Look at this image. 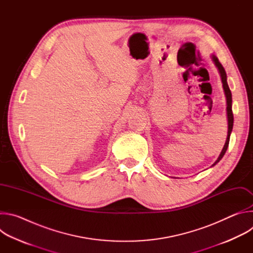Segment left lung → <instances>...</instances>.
<instances>
[{"instance_id":"1","label":"left lung","mask_w":253,"mask_h":253,"mask_svg":"<svg viewBox=\"0 0 253 253\" xmlns=\"http://www.w3.org/2000/svg\"><path fill=\"white\" fill-rule=\"evenodd\" d=\"M211 59L214 63V65L216 66V68H217L218 72H219V75H220V78H221V82H222V87H223V90H224V95H225V98H226V115H227V122H228V130H227V137H226V141H225V144L224 146L217 158V160H216L212 166H214L215 164H217L221 159L222 157L224 156L227 148H228V144H229V139H230V134L232 132V128H233V114H232V95H231V91L228 87V84H227V76H226V72L223 68V66L220 64L218 58L216 57L215 55H211ZM211 166V167H212Z\"/></svg>"}]
</instances>
